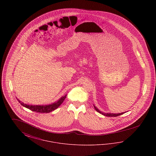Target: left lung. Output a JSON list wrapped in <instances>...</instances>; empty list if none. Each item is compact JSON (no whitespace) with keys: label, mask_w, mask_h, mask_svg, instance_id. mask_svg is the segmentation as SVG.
I'll use <instances>...</instances> for the list:
<instances>
[{"label":"left lung","mask_w":156,"mask_h":156,"mask_svg":"<svg viewBox=\"0 0 156 156\" xmlns=\"http://www.w3.org/2000/svg\"><path fill=\"white\" fill-rule=\"evenodd\" d=\"M94 108H95V110H96L97 112H98L99 113L102 114L104 116H108V117H116V116H118L119 115H121L123 114L124 113H125V112H123V113H102V112L99 111V110L97 109V108H96L95 106H94Z\"/></svg>","instance_id":"8db88e82"}]
</instances>
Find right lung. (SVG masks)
I'll list each match as a JSON object with an SVG mask.
<instances>
[{
	"instance_id": "add662e5",
	"label": "right lung",
	"mask_w": 156,
	"mask_h": 156,
	"mask_svg": "<svg viewBox=\"0 0 156 156\" xmlns=\"http://www.w3.org/2000/svg\"><path fill=\"white\" fill-rule=\"evenodd\" d=\"M67 95H66L64 97H62L57 102H55L51 105H45V106H40V105H29L27 104H24L23 102H20L18 99L19 102H20V104L26 107L27 109H29L31 111L33 112H36L37 113H49L50 112L53 111L57 108H58L59 106L61 105V104L64 102L66 98Z\"/></svg>"
}]
</instances>
